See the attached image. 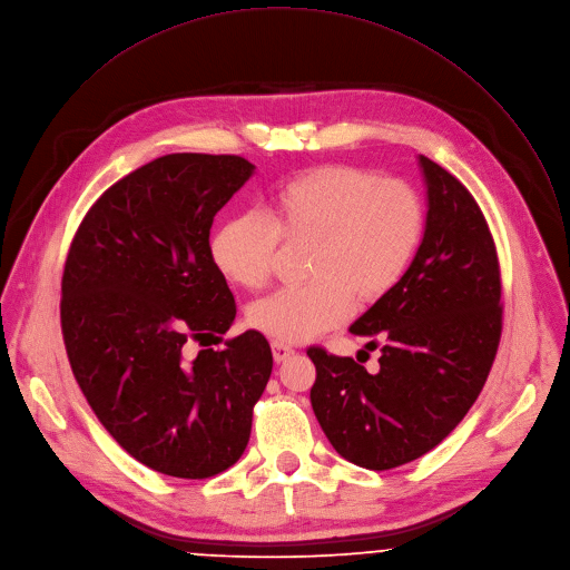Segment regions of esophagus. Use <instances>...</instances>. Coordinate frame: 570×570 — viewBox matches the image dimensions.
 Here are the masks:
<instances>
[{"label":"esophagus","mask_w":570,"mask_h":570,"mask_svg":"<svg viewBox=\"0 0 570 570\" xmlns=\"http://www.w3.org/2000/svg\"><path fill=\"white\" fill-rule=\"evenodd\" d=\"M272 353H274V360H276L278 364L285 362L289 355H294V351H292L289 346L281 344V341H272Z\"/></svg>","instance_id":"obj_1"}]
</instances>
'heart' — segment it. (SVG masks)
Here are the masks:
<instances>
[{"label": "heart", "mask_w": 570, "mask_h": 570, "mask_svg": "<svg viewBox=\"0 0 570 570\" xmlns=\"http://www.w3.org/2000/svg\"><path fill=\"white\" fill-rule=\"evenodd\" d=\"M261 213L226 219L210 254L226 281L245 289L269 283L285 243H309L307 285L278 289L249 307V323L281 344H301L344 323L355 296L375 303L406 274L424 236L422 195L404 179L330 164L283 184Z\"/></svg>", "instance_id": "obj_1"}]
</instances>
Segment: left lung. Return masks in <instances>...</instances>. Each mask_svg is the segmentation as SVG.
<instances>
[{
    "label": "left lung",
    "instance_id": "8db88e82",
    "mask_svg": "<svg viewBox=\"0 0 570 570\" xmlns=\"http://www.w3.org/2000/svg\"><path fill=\"white\" fill-rule=\"evenodd\" d=\"M426 224L402 281L353 325L380 346V371L309 348L314 415L338 456L393 470L440 444L468 415L501 338V272L472 193L429 157ZM381 344L377 345L376 341Z\"/></svg>",
    "mask_w": 570,
    "mask_h": 570
}]
</instances>
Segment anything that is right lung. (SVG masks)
I'll use <instances>...</instances> for the list:
<instances>
[{"instance_id": "1", "label": "right lung", "mask_w": 570, "mask_h": 570, "mask_svg": "<svg viewBox=\"0 0 570 570\" xmlns=\"http://www.w3.org/2000/svg\"><path fill=\"white\" fill-rule=\"evenodd\" d=\"M254 170L236 155L159 157L96 199L65 263L73 377L109 435L159 474L208 479L238 463L272 375L256 330L210 348L236 318L210 224ZM190 340L203 351L186 361Z\"/></svg>"}]
</instances>
